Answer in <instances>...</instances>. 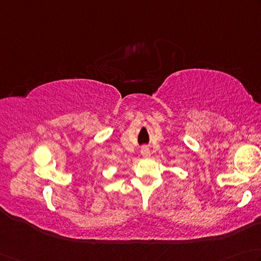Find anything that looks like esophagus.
Segmentation results:
<instances>
[{
	"instance_id": "34e87169",
	"label": "esophagus",
	"mask_w": 261,
	"mask_h": 261,
	"mask_svg": "<svg viewBox=\"0 0 261 261\" xmlns=\"http://www.w3.org/2000/svg\"><path fill=\"white\" fill-rule=\"evenodd\" d=\"M141 153L143 157H150V149L148 147H142L141 149Z\"/></svg>"
}]
</instances>
